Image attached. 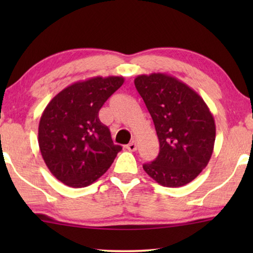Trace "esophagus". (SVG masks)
<instances>
[{"label": "esophagus", "instance_id": "34e87169", "mask_svg": "<svg viewBox=\"0 0 253 253\" xmlns=\"http://www.w3.org/2000/svg\"><path fill=\"white\" fill-rule=\"evenodd\" d=\"M126 150L130 151V152H134V151H136V150H137V143H136V141L132 140L130 144H127V145H126Z\"/></svg>", "mask_w": 253, "mask_h": 253}]
</instances>
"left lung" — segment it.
<instances>
[{
    "instance_id": "obj_1",
    "label": "left lung",
    "mask_w": 253,
    "mask_h": 253,
    "mask_svg": "<svg viewBox=\"0 0 253 253\" xmlns=\"http://www.w3.org/2000/svg\"><path fill=\"white\" fill-rule=\"evenodd\" d=\"M134 86L153 120L160 151L143 166L160 185L178 188L198 176L212 157L215 122L202 96L167 74L139 75Z\"/></svg>"
}]
</instances>
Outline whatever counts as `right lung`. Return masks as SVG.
<instances>
[{"instance_id": "add662e5", "label": "right lung", "mask_w": 253, "mask_h": 253, "mask_svg": "<svg viewBox=\"0 0 253 253\" xmlns=\"http://www.w3.org/2000/svg\"><path fill=\"white\" fill-rule=\"evenodd\" d=\"M119 76L76 82L44 108L38 141L49 171L71 188H84L105 174L122 150L99 120L107 99L123 85Z\"/></svg>"}]
</instances>
